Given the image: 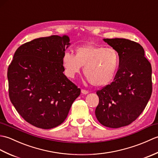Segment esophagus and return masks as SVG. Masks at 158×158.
<instances>
[{"mask_svg": "<svg viewBox=\"0 0 158 158\" xmlns=\"http://www.w3.org/2000/svg\"><path fill=\"white\" fill-rule=\"evenodd\" d=\"M81 93L83 94H88V90H85V89H81Z\"/></svg>", "mask_w": 158, "mask_h": 158, "instance_id": "obj_1", "label": "esophagus"}]
</instances>
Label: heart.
<instances>
[{
    "label": "heart",
    "mask_w": 158,
    "mask_h": 158,
    "mask_svg": "<svg viewBox=\"0 0 158 158\" xmlns=\"http://www.w3.org/2000/svg\"><path fill=\"white\" fill-rule=\"evenodd\" d=\"M75 53L66 52L62 57L64 70L69 78H74L84 66L83 73L93 85L104 86L113 81L120 63L116 49L88 43L77 47Z\"/></svg>",
    "instance_id": "obj_1"
}]
</instances>
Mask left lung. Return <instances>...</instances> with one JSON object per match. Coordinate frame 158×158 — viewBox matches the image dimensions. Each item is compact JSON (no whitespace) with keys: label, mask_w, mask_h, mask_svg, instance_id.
I'll use <instances>...</instances> for the list:
<instances>
[{"label":"left lung","mask_w":158,"mask_h":158,"mask_svg":"<svg viewBox=\"0 0 158 158\" xmlns=\"http://www.w3.org/2000/svg\"><path fill=\"white\" fill-rule=\"evenodd\" d=\"M119 53L120 63L114 81L96 92L95 114L106 127L129 125L145 109L152 93V65L139 43L126 39H104Z\"/></svg>","instance_id":"8db88e82"}]
</instances>
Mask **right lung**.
<instances>
[{
    "instance_id": "right-lung-1",
    "label": "right lung",
    "mask_w": 158,
    "mask_h": 158,
    "mask_svg": "<svg viewBox=\"0 0 158 158\" xmlns=\"http://www.w3.org/2000/svg\"><path fill=\"white\" fill-rule=\"evenodd\" d=\"M68 36L53 35L22 45L7 71L10 100L23 119L42 129L64 122L81 89L63 72Z\"/></svg>"
}]
</instances>
